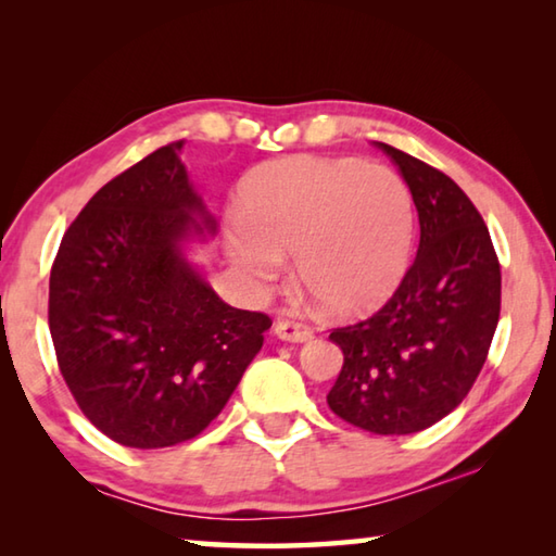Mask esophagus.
I'll return each instance as SVG.
<instances>
[{
    "instance_id": "esophagus-1",
    "label": "esophagus",
    "mask_w": 556,
    "mask_h": 556,
    "mask_svg": "<svg viewBox=\"0 0 556 556\" xmlns=\"http://www.w3.org/2000/svg\"><path fill=\"white\" fill-rule=\"evenodd\" d=\"M275 336L279 341H289V343H306L312 341V328H306L304 324H294V321H277L275 324Z\"/></svg>"
}]
</instances>
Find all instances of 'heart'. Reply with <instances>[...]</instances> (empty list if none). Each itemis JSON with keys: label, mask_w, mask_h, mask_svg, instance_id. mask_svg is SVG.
Returning a JSON list of instances; mask_svg holds the SVG:
<instances>
[{"label": "heart", "mask_w": 556, "mask_h": 556, "mask_svg": "<svg viewBox=\"0 0 556 556\" xmlns=\"http://www.w3.org/2000/svg\"><path fill=\"white\" fill-rule=\"evenodd\" d=\"M230 257L260 285L294 255L301 289L326 314L368 312L407 269L414 235L409 188L388 166L291 156L250 176Z\"/></svg>", "instance_id": "heart-1"}]
</instances>
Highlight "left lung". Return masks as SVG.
<instances>
[{"mask_svg": "<svg viewBox=\"0 0 556 556\" xmlns=\"http://www.w3.org/2000/svg\"><path fill=\"white\" fill-rule=\"evenodd\" d=\"M375 144L409 186L419 250L378 314L331 331L343 368L326 400L353 427L414 434L473 388L501 316V265L481 213L446 174Z\"/></svg>", "mask_w": 556, "mask_h": 556, "instance_id": "1", "label": "left lung"}]
</instances>
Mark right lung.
Instances as JSON below:
<instances>
[{
	"mask_svg": "<svg viewBox=\"0 0 556 556\" xmlns=\"http://www.w3.org/2000/svg\"><path fill=\"white\" fill-rule=\"evenodd\" d=\"M181 149H156L102 186L65 230L49 281L63 380L92 425L129 448L199 437L271 326L225 304L186 257L215 218Z\"/></svg>",
	"mask_w": 556,
	"mask_h": 556,
	"instance_id": "obj_1",
	"label": "right lung"
}]
</instances>
